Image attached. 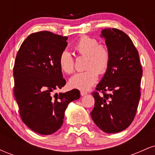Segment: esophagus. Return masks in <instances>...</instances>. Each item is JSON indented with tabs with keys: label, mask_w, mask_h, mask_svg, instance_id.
<instances>
[{
	"label": "esophagus",
	"mask_w": 155,
	"mask_h": 155,
	"mask_svg": "<svg viewBox=\"0 0 155 155\" xmlns=\"http://www.w3.org/2000/svg\"><path fill=\"white\" fill-rule=\"evenodd\" d=\"M80 94H81V96H84V95H87V92L86 91H84V90H81V91H80Z\"/></svg>",
	"instance_id": "obj_1"
}]
</instances>
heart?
<instances>
[{"mask_svg": "<svg viewBox=\"0 0 155 155\" xmlns=\"http://www.w3.org/2000/svg\"><path fill=\"white\" fill-rule=\"evenodd\" d=\"M78 54L86 56L84 71L74 74L69 80V84L73 88L87 90L97 81L98 74L104 75L108 71L111 62V54L108 47L95 38L84 35L74 45ZM60 69L67 74L74 71L75 62L72 54L67 50H63L59 57Z\"/></svg>", "mask_w": 155, "mask_h": 155, "instance_id": "1", "label": "heart"}]
</instances>
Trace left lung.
<instances>
[{
  "mask_svg": "<svg viewBox=\"0 0 155 155\" xmlns=\"http://www.w3.org/2000/svg\"><path fill=\"white\" fill-rule=\"evenodd\" d=\"M111 54L108 71L92 95L95 106L90 114L105 133H117L132 123L140 97L143 74L139 55L130 38L120 30L106 28L101 32ZM98 91L102 92L99 95Z\"/></svg>",
  "mask_w": 155,
  "mask_h": 155,
  "instance_id": "1",
  "label": "left lung"
}]
</instances>
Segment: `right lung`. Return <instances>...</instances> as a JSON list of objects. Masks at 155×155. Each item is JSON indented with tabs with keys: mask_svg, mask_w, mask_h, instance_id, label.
<instances>
[{
	"mask_svg": "<svg viewBox=\"0 0 155 155\" xmlns=\"http://www.w3.org/2000/svg\"><path fill=\"white\" fill-rule=\"evenodd\" d=\"M67 39L49 31L32 33L16 56L14 93L19 114L22 122L38 134L47 136L58 131L63 123L68 105L80 97L76 89L55 92L66 82L59 57L67 47Z\"/></svg>",
	"mask_w": 155,
	"mask_h": 155,
	"instance_id": "1",
	"label": "right lung"
}]
</instances>
